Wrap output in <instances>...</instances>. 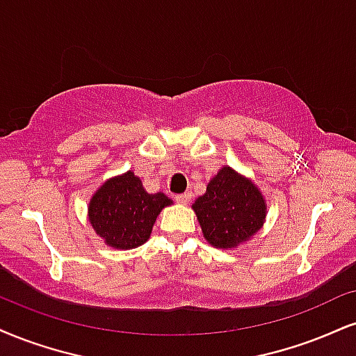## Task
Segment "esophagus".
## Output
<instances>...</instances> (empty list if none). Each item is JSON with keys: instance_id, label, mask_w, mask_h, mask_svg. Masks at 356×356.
I'll return each instance as SVG.
<instances>
[{"instance_id": "34e87169", "label": "esophagus", "mask_w": 356, "mask_h": 356, "mask_svg": "<svg viewBox=\"0 0 356 356\" xmlns=\"http://www.w3.org/2000/svg\"><path fill=\"white\" fill-rule=\"evenodd\" d=\"M174 199L177 200L179 204H187V202H191L192 194H191V192H184V194H177V195H175Z\"/></svg>"}]
</instances>
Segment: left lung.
I'll list each match as a JSON object with an SVG mask.
<instances>
[{"mask_svg":"<svg viewBox=\"0 0 356 356\" xmlns=\"http://www.w3.org/2000/svg\"><path fill=\"white\" fill-rule=\"evenodd\" d=\"M211 245L235 248L262 229L267 204L250 179L224 165L192 205Z\"/></svg>","mask_w":356,"mask_h":356,"instance_id":"left-lung-1","label":"left lung"}]
</instances>
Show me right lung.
Listing matches in <instances>:
<instances>
[{"instance_id":"obj_1","label":"right lung","mask_w":356,"mask_h":356,"mask_svg":"<svg viewBox=\"0 0 356 356\" xmlns=\"http://www.w3.org/2000/svg\"><path fill=\"white\" fill-rule=\"evenodd\" d=\"M172 204L162 192L149 194L134 172L115 175L92 195L88 207L94 232L109 247L136 248L151 237L154 222L167 205Z\"/></svg>"}]
</instances>
